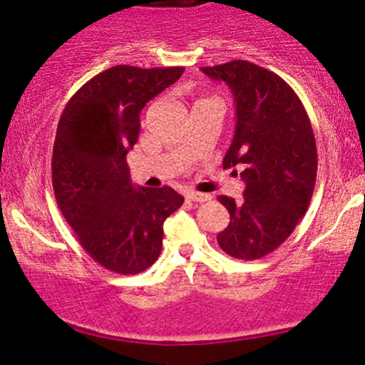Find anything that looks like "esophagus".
Instances as JSON below:
<instances>
[{
	"mask_svg": "<svg viewBox=\"0 0 365 365\" xmlns=\"http://www.w3.org/2000/svg\"><path fill=\"white\" fill-rule=\"evenodd\" d=\"M184 198H186L187 202L203 203V202H207V200H210L212 196H210V195H205V193H198V191H186V195H184Z\"/></svg>",
	"mask_w": 365,
	"mask_h": 365,
	"instance_id": "obj_1",
	"label": "esophagus"
}]
</instances>
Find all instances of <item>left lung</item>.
Returning <instances> with one entry per match:
<instances>
[{"label":"left lung","mask_w":365,"mask_h":365,"mask_svg":"<svg viewBox=\"0 0 365 365\" xmlns=\"http://www.w3.org/2000/svg\"><path fill=\"white\" fill-rule=\"evenodd\" d=\"M202 72L224 81L235 94L236 130L222 165L241 169L247 184L241 202L219 196L231 220L217 243L235 259H262L284 243L312 200V125L297 93L267 68L232 60Z\"/></svg>","instance_id":"1"}]
</instances>
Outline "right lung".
<instances>
[{"instance_id":"obj_1","label":"right lung","mask_w":365,"mask_h":365,"mask_svg":"<svg viewBox=\"0 0 365 365\" xmlns=\"http://www.w3.org/2000/svg\"><path fill=\"white\" fill-rule=\"evenodd\" d=\"M182 72L115 65L88 81L60 117L51 158L56 203L81 247L112 272L153 265L163 222L184 202L169 186L136 187L128 167L139 113Z\"/></svg>"}]
</instances>
